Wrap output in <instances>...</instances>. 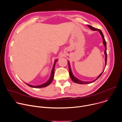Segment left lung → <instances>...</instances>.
<instances>
[{
	"instance_id": "1",
	"label": "left lung",
	"mask_w": 122,
	"mask_h": 122,
	"mask_svg": "<svg viewBox=\"0 0 122 122\" xmlns=\"http://www.w3.org/2000/svg\"><path fill=\"white\" fill-rule=\"evenodd\" d=\"M87 26L90 28V29L93 30H98L99 31V32L100 33L101 36H102V39H103V44L105 46V51H104V54L105 55V66H106V63H107V52H106V42L105 41V40L104 39V36H103V34L102 31V30L100 29H96V28H95L90 25H87ZM68 66H69V75H70V78H71V79L72 80V81L73 82H74L75 83H78V84H89V83H92L94 81H95V80H96L98 78H99L102 75L103 72L98 76V77L94 80L92 81H81V80H79L78 79H77V78H76L73 74H72V71L71 70V68H70V65H69V62H68Z\"/></svg>"
}]
</instances>
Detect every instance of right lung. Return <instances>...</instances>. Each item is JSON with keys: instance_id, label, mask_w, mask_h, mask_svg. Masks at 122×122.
I'll use <instances>...</instances> for the list:
<instances>
[{"instance_id": "obj_1", "label": "right lung", "mask_w": 122, "mask_h": 122, "mask_svg": "<svg viewBox=\"0 0 122 122\" xmlns=\"http://www.w3.org/2000/svg\"><path fill=\"white\" fill-rule=\"evenodd\" d=\"M57 60H56L55 61V63H54V66H53V69H52V70L51 71V76H50V78L49 79V80L47 81L45 83H44L43 84H42L41 85H39V86H32V85H29V84H26H26H27L28 86L30 87H32V88H43V87H46L48 85H49L52 82V80L54 78V71H55V64L56 63V62L57 61Z\"/></svg>"}]
</instances>
